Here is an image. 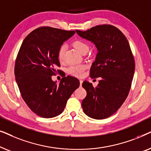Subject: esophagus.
I'll return each mask as SVG.
<instances>
[{
	"label": "esophagus",
	"instance_id": "34e87169",
	"mask_svg": "<svg viewBox=\"0 0 151 151\" xmlns=\"http://www.w3.org/2000/svg\"><path fill=\"white\" fill-rule=\"evenodd\" d=\"M82 82H83V80H80V86H82Z\"/></svg>",
	"mask_w": 151,
	"mask_h": 151
}]
</instances>
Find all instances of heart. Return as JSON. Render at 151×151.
<instances>
[{
    "label": "heart",
    "instance_id": "b5f03b06",
    "mask_svg": "<svg viewBox=\"0 0 151 151\" xmlns=\"http://www.w3.org/2000/svg\"><path fill=\"white\" fill-rule=\"evenodd\" d=\"M73 46L79 52L81 53L84 52V51H88V46L85 42L82 40H76L73 42ZM65 45H63L60 47L59 49L58 53V58L60 60H63L64 55H65ZM86 65H72L68 68L67 71L68 73L71 75H73L76 77H82L83 76L84 72L86 69Z\"/></svg>",
    "mask_w": 151,
    "mask_h": 151
}]
</instances>
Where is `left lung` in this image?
Masks as SVG:
<instances>
[{
    "label": "left lung",
    "mask_w": 151,
    "mask_h": 151,
    "mask_svg": "<svg viewBox=\"0 0 151 151\" xmlns=\"http://www.w3.org/2000/svg\"><path fill=\"white\" fill-rule=\"evenodd\" d=\"M81 37L93 43L98 51L90 70V77L100 78L93 87L84 81L86 91L82 106L87 116L96 119L110 117L127 99L135 72V60L129 43L114 26L102 24L85 32L76 30Z\"/></svg>",
    "instance_id": "1"
}]
</instances>
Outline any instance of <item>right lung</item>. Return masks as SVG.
Segmentation results:
<instances>
[{"label": "right lung", "mask_w": 151, "mask_h": 151, "mask_svg": "<svg viewBox=\"0 0 151 151\" xmlns=\"http://www.w3.org/2000/svg\"><path fill=\"white\" fill-rule=\"evenodd\" d=\"M75 33L42 27L31 32L20 46L14 68L16 81L22 99L39 116L51 118L61 114L79 87V80L72 76L63 78L58 84L51 79L60 67L59 49Z\"/></svg>", "instance_id": "1"}]
</instances>
